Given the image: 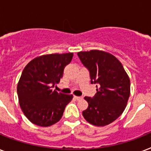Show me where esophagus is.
<instances>
[{
	"label": "esophagus",
	"instance_id": "34e87169",
	"mask_svg": "<svg viewBox=\"0 0 151 151\" xmlns=\"http://www.w3.org/2000/svg\"><path fill=\"white\" fill-rule=\"evenodd\" d=\"M73 98H74V99H77V100H81V99H83V97H81V96H73Z\"/></svg>",
	"mask_w": 151,
	"mask_h": 151
}]
</instances>
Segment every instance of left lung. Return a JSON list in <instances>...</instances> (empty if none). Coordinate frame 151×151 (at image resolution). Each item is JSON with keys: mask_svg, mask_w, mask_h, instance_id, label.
I'll return each instance as SVG.
<instances>
[{"mask_svg": "<svg viewBox=\"0 0 151 151\" xmlns=\"http://www.w3.org/2000/svg\"><path fill=\"white\" fill-rule=\"evenodd\" d=\"M78 55L89 71L91 84H96V94L85 97L88 103L83 117L90 124L105 126L121 116L130 96V80L121 62L103 51L78 52Z\"/></svg>", "mask_w": 151, "mask_h": 151, "instance_id": "8db88e82", "label": "left lung"}]
</instances>
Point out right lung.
<instances>
[{
  "label": "right lung",
  "instance_id": "right-lung-1",
  "mask_svg": "<svg viewBox=\"0 0 151 151\" xmlns=\"http://www.w3.org/2000/svg\"><path fill=\"white\" fill-rule=\"evenodd\" d=\"M73 53L45 55L27 64L18 83L20 107L33 124L48 127L61 119L66 106L73 99L53 90L70 63Z\"/></svg>",
  "mask_w": 151,
  "mask_h": 151
}]
</instances>
